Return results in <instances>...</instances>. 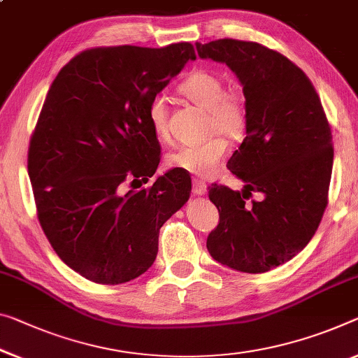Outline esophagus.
<instances>
[{
  "instance_id": "34e87169",
  "label": "esophagus",
  "mask_w": 358,
  "mask_h": 358,
  "mask_svg": "<svg viewBox=\"0 0 358 358\" xmlns=\"http://www.w3.org/2000/svg\"><path fill=\"white\" fill-rule=\"evenodd\" d=\"M192 192H194V195H205L206 184L200 179H194V182H192Z\"/></svg>"
}]
</instances>
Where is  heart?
Returning a JSON list of instances; mask_svg holds the SVG:
<instances>
[{
	"label": "heart",
	"mask_w": 358,
	"mask_h": 358,
	"mask_svg": "<svg viewBox=\"0 0 358 358\" xmlns=\"http://www.w3.org/2000/svg\"><path fill=\"white\" fill-rule=\"evenodd\" d=\"M179 92L206 110L203 134L210 136L200 144L185 145L168 155V164L180 171L208 178L221 166L227 152V141H238L248 126V108L238 96L227 94L221 76L208 70H196L179 85ZM147 122L158 139L168 137V108L162 96L147 103Z\"/></svg>",
	"instance_id": "b5f03b06"
}]
</instances>
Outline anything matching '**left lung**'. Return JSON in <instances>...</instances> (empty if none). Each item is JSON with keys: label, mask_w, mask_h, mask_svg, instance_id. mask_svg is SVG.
<instances>
[{"label": "left lung", "mask_w": 358, "mask_h": 358, "mask_svg": "<svg viewBox=\"0 0 358 358\" xmlns=\"http://www.w3.org/2000/svg\"><path fill=\"white\" fill-rule=\"evenodd\" d=\"M198 56L224 62L243 85L246 137L227 166L243 192L208 187L219 211L206 248L217 262L262 273L298 255L315 235L328 205L331 126L315 87L298 65L259 43H196ZM252 191L261 202L245 203Z\"/></svg>", "instance_id": "left-lung-1"}]
</instances>
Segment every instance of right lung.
<instances>
[{
    "instance_id": "add662e5",
    "label": "right lung",
    "mask_w": 358,
    "mask_h": 358,
    "mask_svg": "<svg viewBox=\"0 0 358 358\" xmlns=\"http://www.w3.org/2000/svg\"><path fill=\"white\" fill-rule=\"evenodd\" d=\"M190 59V43L91 48L49 87L29 147L36 216L60 259L91 282L144 273L162 225L189 200V174L176 168L136 189L162 160L147 103Z\"/></svg>"
}]
</instances>
